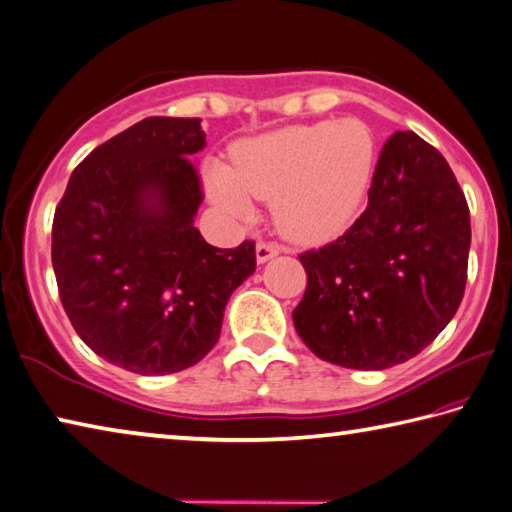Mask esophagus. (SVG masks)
Segmentation results:
<instances>
[{
	"mask_svg": "<svg viewBox=\"0 0 512 512\" xmlns=\"http://www.w3.org/2000/svg\"><path fill=\"white\" fill-rule=\"evenodd\" d=\"M280 253H282V246L271 244V241H259L257 248H255V257H257L259 264L268 262V259H273L275 255H280Z\"/></svg>",
	"mask_w": 512,
	"mask_h": 512,
	"instance_id": "esophagus-1",
	"label": "esophagus"
}]
</instances>
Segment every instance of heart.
Listing matches in <instances>:
<instances>
[{"label":"heart","instance_id":"b5f03b06","mask_svg":"<svg viewBox=\"0 0 512 512\" xmlns=\"http://www.w3.org/2000/svg\"><path fill=\"white\" fill-rule=\"evenodd\" d=\"M375 160L377 140L361 119L284 126L237 142L230 167L207 164L205 189L235 216L250 214V198L273 203L284 237L318 244L352 223Z\"/></svg>","mask_w":512,"mask_h":512}]
</instances>
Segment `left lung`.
Returning <instances> with one entry per match:
<instances>
[{"label": "left lung", "mask_w": 512, "mask_h": 512, "mask_svg": "<svg viewBox=\"0 0 512 512\" xmlns=\"http://www.w3.org/2000/svg\"><path fill=\"white\" fill-rule=\"evenodd\" d=\"M470 210L447 160L411 131L381 149L368 205L300 262L307 289L293 325L323 361L384 370L443 332L463 300Z\"/></svg>", "instance_id": "1"}]
</instances>
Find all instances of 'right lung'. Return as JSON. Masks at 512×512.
Wrapping results in <instances>:
<instances>
[{
	"mask_svg": "<svg viewBox=\"0 0 512 512\" xmlns=\"http://www.w3.org/2000/svg\"><path fill=\"white\" fill-rule=\"evenodd\" d=\"M201 119L149 117L94 149L51 228L60 302L92 352L137 375H169L219 341L223 311L255 273V241L210 246L194 153Z\"/></svg>",
	"mask_w": 512,
	"mask_h": 512,
	"instance_id": "right-lung-1",
	"label": "right lung"
}]
</instances>
